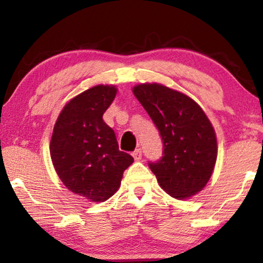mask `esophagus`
Instances as JSON below:
<instances>
[{
    "mask_svg": "<svg viewBox=\"0 0 263 263\" xmlns=\"http://www.w3.org/2000/svg\"><path fill=\"white\" fill-rule=\"evenodd\" d=\"M132 156H134L135 161H140V159L142 158V151H141V148L135 149L134 152H132Z\"/></svg>",
    "mask_w": 263,
    "mask_h": 263,
    "instance_id": "obj_1",
    "label": "esophagus"
}]
</instances>
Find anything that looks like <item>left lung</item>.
I'll return each instance as SVG.
<instances>
[{
    "label": "left lung",
    "mask_w": 263,
    "mask_h": 263,
    "mask_svg": "<svg viewBox=\"0 0 263 263\" xmlns=\"http://www.w3.org/2000/svg\"><path fill=\"white\" fill-rule=\"evenodd\" d=\"M134 93L162 138V157L148 161L161 188L177 199L197 194L210 179L218 156L206 115L188 96L161 84L137 85Z\"/></svg>",
    "instance_id": "8db88e82"
}]
</instances>
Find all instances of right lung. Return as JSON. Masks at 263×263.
<instances>
[{
  "label": "right lung",
  "instance_id": "right-lung-1",
  "mask_svg": "<svg viewBox=\"0 0 263 263\" xmlns=\"http://www.w3.org/2000/svg\"><path fill=\"white\" fill-rule=\"evenodd\" d=\"M115 95V86L98 85L75 96L60 112L50 141V157L62 182L92 201L112 197L134 162L119 149L114 129L102 120Z\"/></svg>",
  "mask_w": 263,
  "mask_h": 263
}]
</instances>
